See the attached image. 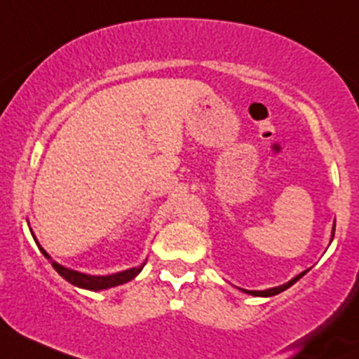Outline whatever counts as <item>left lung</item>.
Wrapping results in <instances>:
<instances>
[{"label": "left lung", "instance_id": "left-lung-1", "mask_svg": "<svg viewBox=\"0 0 359 359\" xmlns=\"http://www.w3.org/2000/svg\"><path fill=\"white\" fill-rule=\"evenodd\" d=\"M334 231H336V223L332 224V235H330V242H332V238H334ZM306 273H309V269L303 271V273H300V274H297V276H294L293 279H290L288 283H285V285L274 286V288H267V290H262V291L243 290V288H238V290H240V291H243V293H247V294H252V297H264V298H267V297H274V294H279V293H281V291L288 290L290 286H293L294 283H297L298 279H300V278H303V276H305Z\"/></svg>", "mask_w": 359, "mask_h": 359}]
</instances>
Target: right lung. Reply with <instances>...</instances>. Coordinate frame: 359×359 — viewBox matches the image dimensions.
Segmentation results:
<instances>
[{
  "label": "right lung",
  "instance_id": "obj_1",
  "mask_svg": "<svg viewBox=\"0 0 359 359\" xmlns=\"http://www.w3.org/2000/svg\"><path fill=\"white\" fill-rule=\"evenodd\" d=\"M30 233H32L35 243H37V247H39V249H41L42 254H44V257L49 259V262L53 264L54 269H56L57 273L66 279V281L71 283V285L78 286V288L90 290V291H100V290H109V288H114V286L124 285V283H128V281H131V279H135L136 276L141 273V269H143V267H144V264H147V262H143V264H141V266H137V267H131V269L119 271V273L107 274V276H93V274L80 273V271L69 269V267L61 266V264L54 261V259L50 257V255L47 254L44 249H42L41 243L37 242V238H35L32 228H30Z\"/></svg>",
  "mask_w": 359,
  "mask_h": 359
}]
</instances>
